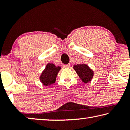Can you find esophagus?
<instances>
[{
    "mask_svg": "<svg viewBox=\"0 0 130 130\" xmlns=\"http://www.w3.org/2000/svg\"><path fill=\"white\" fill-rule=\"evenodd\" d=\"M70 67V64H68V65H64V68H69Z\"/></svg>",
    "mask_w": 130,
    "mask_h": 130,
    "instance_id": "obj_1",
    "label": "esophagus"
}]
</instances>
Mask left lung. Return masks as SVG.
I'll use <instances>...</instances> for the list:
<instances>
[{
    "mask_svg": "<svg viewBox=\"0 0 130 130\" xmlns=\"http://www.w3.org/2000/svg\"><path fill=\"white\" fill-rule=\"evenodd\" d=\"M73 69L83 83L87 84L91 81L93 78L94 76L93 70L87 64L81 63L74 65H73Z\"/></svg>",
    "mask_w": 130,
    "mask_h": 130,
    "instance_id": "left-lung-1",
    "label": "left lung"
}]
</instances>
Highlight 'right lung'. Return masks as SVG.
I'll use <instances>...</instances> for the list:
<instances>
[{
	"label": "right lung",
	"mask_w": 130,
	"mask_h": 130,
	"mask_svg": "<svg viewBox=\"0 0 130 130\" xmlns=\"http://www.w3.org/2000/svg\"><path fill=\"white\" fill-rule=\"evenodd\" d=\"M61 69V67H57L53 63H48L39 76L40 82L46 87H50L56 82L57 76Z\"/></svg>",
	"instance_id": "obj_1"
}]
</instances>
